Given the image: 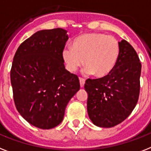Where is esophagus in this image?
<instances>
[{
	"instance_id": "1",
	"label": "esophagus",
	"mask_w": 151,
	"mask_h": 151,
	"mask_svg": "<svg viewBox=\"0 0 151 151\" xmlns=\"http://www.w3.org/2000/svg\"><path fill=\"white\" fill-rule=\"evenodd\" d=\"M85 81H86V79H85L84 78H82V77H80V78H79V82H80V86L81 87L84 86Z\"/></svg>"
}]
</instances>
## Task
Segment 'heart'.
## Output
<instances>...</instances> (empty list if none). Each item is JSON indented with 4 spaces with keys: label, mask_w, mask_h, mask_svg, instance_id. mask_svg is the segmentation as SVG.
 Segmentation results:
<instances>
[{
    "label": "heart",
    "mask_w": 151,
    "mask_h": 151,
    "mask_svg": "<svg viewBox=\"0 0 151 151\" xmlns=\"http://www.w3.org/2000/svg\"><path fill=\"white\" fill-rule=\"evenodd\" d=\"M119 45L115 38L100 33H86L73 40L72 48H65L62 58L70 72H76L84 64L85 72L96 77H104L116 65Z\"/></svg>",
    "instance_id": "b5f03b06"
}]
</instances>
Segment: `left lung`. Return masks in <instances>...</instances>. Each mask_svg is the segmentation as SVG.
<instances>
[{
  "instance_id": "1",
  "label": "left lung",
  "mask_w": 151,
  "mask_h": 151,
  "mask_svg": "<svg viewBox=\"0 0 151 151\" xmlns=\"http://www.w3.org/2000/svg\"><path fill=\"white\" fill-rule=\"evenodd\" d=\"M119 45V58L111 73L102 78H88L84 86L89 116L100 127H113L125 120L139 99L141 63L129 42L122 40Z\"/></svg>"
}]
</instances>
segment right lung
Wrapping results in <instances>:
<instances>
[{
    "mask_svg": "<svg viewBox=\"0 0 151 151\" xmlns=\"http://www.w3.org/2000/svg\"><path fill=\"white\" fill-rule=\"evenodd\" d=\"M62 28L37 32L14 56L11 82L17 111L32 125L52 129L80 89L78 77L65 68L62 52L68 39Z\"/></svg>",
    "mask_w": 151,
    "mask_h": 151,
    "instance_id": "1",
    "label": "right lung"
}]
</instances>
